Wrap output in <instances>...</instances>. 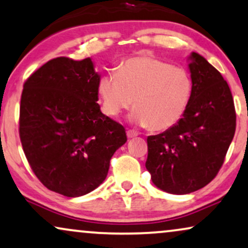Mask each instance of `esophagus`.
Listing matches in <instances>:
<instances>
[{
	"instance_id": "obj_1",
	"label": "esophagus",
	"mask_w": 248,
	"mask_h": 248,
	"mask_svg": "<svg viewBox=\"0 0 248 248\" xmlns=\"http://www.w3.org/2000/svg\"><path fill=\"white\" fill-rule=\"evenodd\" d=\"M138 134H139V133H138V132L134 131V130H127L126 131V136L128 138H134V137H137Z\"/></svg>"
}]
</instances>
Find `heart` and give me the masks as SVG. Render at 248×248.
<instances>
[{
  "mask_svg": "<svg viewBox=\"0 0 248 248\" xmlns=\"http://www.w3.org/2000/svg\"><path fill=\"white\" fill-rule=\"evenodd\" d=\"M194 82L191 74L158 58H128L102 75L98 83L101 110L117 117L133 102L131 117L152 131H165L178 124L190 105Z\"/></svg>",
  "mask_w": 248,
  "mask_h": 248,
  "instance_id": "1",
  "label": "heart"
}]
</instances>
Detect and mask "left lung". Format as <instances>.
I'll list each match as a JSON object with an SVG mask.
<instances>
[{
	"label": "left lung",
	"instance_id": "obj_1",
	"mask_svg": "<svg viewBox=\"0 0 248 248\" xmlns=\"http://www.w3.org/2000/svg\"><path fill=\"white\" fill-rule=\"evenodd\" d=\"M194 93L182 120L148 137L146 167L154 185L175 195L208 185L220 171L236 131V110L227 81L204 57L192 52Z\"/></svg>",
	"mask_w": 248,
	"mask_h": 248
}]
</instances>
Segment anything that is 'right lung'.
Returning a JSON list of instances; mask_svg holds the SVG:
<instances>
[{
	"instance_id": "add662e5",
	"label": "right lung",
	"mask_w": 248,
	"mask_h": 248,
	"mask_svg": "<svg viewBox=\"0 0 248 248\" xmlns=\"http://www.w3.org/2000/svg\"><path fill=\"white\" fill-rule=\"evenodd\" d=\"M99 79L90 58L58 57L24 83L19 137L25 156L44 187L67 197L99 187L127 140L123 125L100 110Z\"/></svg>"
}]
</instances>
